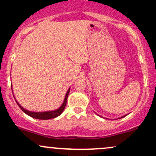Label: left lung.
I'll list each match as a JSON object with an SVG mask.
<instances>
[{
    "label": "left lung",
    "instance_id": "left-lung-1",
    "mask_svg": "<svg viewBox=\"0 0 156 156\" xmlns=\"http://www.w3.org/2000/svg\"><path fill=\"white\" fill-rule=\"evenodd\" d=\"M126 115H127V114H126ZM126 115H124V116H122V117H121L118 118V119H121V118H122V117H125V116H126ZM98 116H100V115H98Z\"/></svg>",
    "mask_w": 156,
    "mask_h": 156
}]
</instances>
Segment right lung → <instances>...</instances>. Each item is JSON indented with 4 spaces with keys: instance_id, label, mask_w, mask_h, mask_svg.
<instances>
[{
    "instance_id": "1",
    "label": "right lung",
    "mask_w": 156,
    "mask_h": 156,
    "mask_svg": "<svg viewBox=\"0 0 156 156\" xmlns=\"http://www.w3.org/2000/svg\"><path fill=\"white\" fill-rule=\"evenodd\" d=\"M69 90H70V88L68 89L67 92L65 94V97H64L63 103H62V104L61 105V106L58 107L57 109H55V110H52V111H46V112H31V111H28L26 110V108H23L22 105L20 104L17 101V100H15V101H16V103H17V105H19L20 108H21V110H22L24 113H26V114H28V116H30V117L33 118H35V119H44V120H46V119H53V118H55L62 114V113L63 112L64 108H65L66 104H67V101L68 95H69ZM12 92H13V91H12Z\"/></svg>"
}]
</instances>
